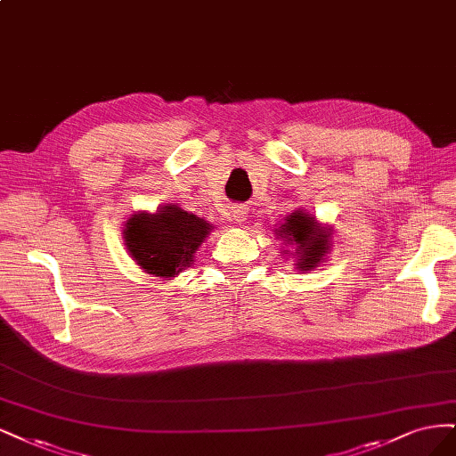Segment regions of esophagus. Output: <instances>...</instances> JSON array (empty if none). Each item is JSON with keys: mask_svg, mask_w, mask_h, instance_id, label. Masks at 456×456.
Masks as SVG:
<instances>
[{"mask_svg": "<svg viewBox=\"0 0 456 456\" xmlns=\"http://www.w3.org/2000/svg\"><path fill=\"white\" fill-rule=\"evenodd\" d=\"M246 208H234L232 210V219H234V224H244L246 222Z\"/></svg>", "mask_w": 456, "mask_h": 456, "instance_id": "34e87169", "label": "esophagus"}]
</instances>
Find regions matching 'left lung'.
<instances>
[{
	"label": "left lung",
	"mask_w": 456,
	"mask_h": 456,
	"mask_svg": "<svg viewBox=\"0 0 456 456\" xmlns=\"http://www.w3.org/2000/svg\"><path fill=\"white\" fill-rule=\"evenodd\" d=\"M274 234L288 246L284 254L293 257V267L297 271H313L324 263L331 252L333 227L318 224L316 216L303 208H296L286 216L284 224L274 229ZM292 249H289V246Z\"/></svg>",
	"instance_id": "obj_1"
}]
</instances>
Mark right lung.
Instances as JSON below:
<instances>
[{
  "label": "right lung",
  "mask_w": 456,
  "mask_h": 456,
  "mask_svg": "<svg viewBox=\"0 0 456 456\" xmlns=\"http://www.w3.org/2000/svg\"><path fill=\"white\" fill-rule=\"evenodd\" d=\"M212 229L202 217L168 204L155 212L132 214L125 224L123 240L143 273L170 281L193 263Z\"/></svg>",
  "instance_id": "1"
}]
</instances>
